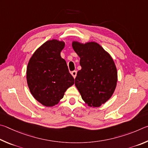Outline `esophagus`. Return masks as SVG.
<instances>
[{"mask_svg":"<svg viewBox=\"0 0 148 148\" xmlns=\"http://www.w3.org/2000/svg\"><path fill=\"white\" fill-rule=\"evenodd\" d=\"M77 71H73L71 73V75H72V76L73 77V78L75 79L76 77V76H77Z\"/></svg>","mask_w":148,"mask_h":148,"instance_id":"34e87169","label":"esophagus"}]
</instances>
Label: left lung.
I'll list each match as a JSON object with an SVG mask.
<instances>
[{"mask_svg": "<svg viewBox=\"0 0 148 148\" xmlns=\"http://www.w3.org/2000/svg\"><path fill=\"white\" fill-rule=\"evenodd\" d=\"M72 47L80 57L81 69L75 84L86 104L98 107L112 97L118 81L116 65L111 56L96 42L73 41Z\"/></svg>", "mask_w": 148, "mask_h": 148, "instance_id": "1", "label": "left lung"}]
</instances>
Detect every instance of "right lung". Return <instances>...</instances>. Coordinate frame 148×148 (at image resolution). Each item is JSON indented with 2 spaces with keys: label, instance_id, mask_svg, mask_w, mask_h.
Returning a JSON list of instances; mask_svg holds the SVG:
<instances>
[{
  "label": "right lung",
  "instance_id": "1",
  "mask_svg": "<svg viewBox=\"0 0 148 148\" xmlns=\"http://www.w3.org/2000/svg\"><path fill=\"white\" fill-rule=\"evenodd\" d=\"M64 41H47L32 54L27 68V81L33 97L45 107H53L74 84L66 62L60 56Z\"/></svg>",
  "mask_w": 148,
  "mask_h": 148
}]
</instances>
